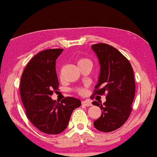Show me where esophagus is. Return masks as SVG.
Segmentation results:
<instances>
[{"label":"esophagus","instance_id":"34e87169","mask_svg":"<svg viewBox=\"0 0 157 157\" xmlns=\"http://www.w3.org/2000/svg\"><path fill=\"white\" fill-rule=\"evenodd\" d=\"M82 104L83 105H85V106H90V105H92L91 102H90V100H88V99H87V100L82 101Z\"/></svg>","mask_w":157,"mask_h":157}]
</instances>
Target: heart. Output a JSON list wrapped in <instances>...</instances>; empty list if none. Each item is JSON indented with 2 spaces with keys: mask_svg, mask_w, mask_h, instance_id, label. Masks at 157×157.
Returning a JSON list of instances; mask_svg holds the SVG:
<instances>
[{
  "mask_svg": "<svg viewBox=\"0 0 157 157\" xmlns=\"http://www.w3.org/2000/svg\"><path fill=\"white\" fill-rule=\"evenodd\" d=\"M86 62H90V60L87 58H81L78 60V65L81 64V63H86ZM76 91L79 93V94H83L85 90H84L83 88H77Z\"/></svg>",
  "mask_w": 157,
  "mask_h": 157,
  "instance_id": "obj_1",
  "label": "heart"
}]
</instances>
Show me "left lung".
Segmentation results:
<instances>
[{"label": "left lung", "instance_id": "obj_1", "mask_svg": "<svg viewBox=\"0 0 157 157\" xmlns=\"http://www.w3.org/2000/svg\"><path fill=\"white\" fill-rule=\"evenodd\" d=\"M100 64V73L93 96L107 93L106 101L99 104L102 114L94 122L99 131L109 132L125 124L132 111V103L136 93L134 72L127 58L118 50L105 43L91 45Z\"/></svg>", "mask_w": 157, "mask_h": 157}]
</instances>
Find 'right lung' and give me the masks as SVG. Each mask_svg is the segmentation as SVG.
<instances>
[{"label":"right lung","instance_id":"add662e5","mask_svg":"<svg viewBox=\"0 0 157 157\" xmlns=\"http://www.w3.org/2000/svg\"><path fill=\"white\" fill-rule=\"evenodd\" d=\"M63 50L52 48L36 54L25 67L20 82V96L27 117L39 130L49 135L63 132L74 109L82 104L71 97L60 102L51 98L58 90L55 64Z\"/></svg>","mask_w":157,"mask_h":157}]
</instances>
